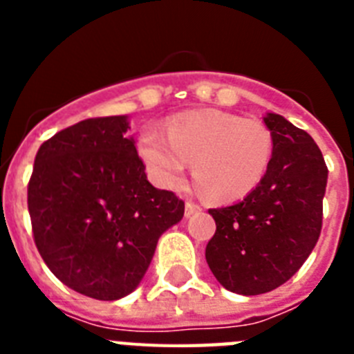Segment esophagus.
Segmentation results:
<instances>
[{"mask_svg": "<svg viewBox=\"0 0 354 354\" xmlns=\"http://www.w3.org/2000/svg\"><path fill=\"white\" fill-rule=\"evenodd\" d=\"M196 211H200V205L193 204V202H186V207H184V214L192 216V214H195Z\"/></svg>", "mask_w": 354, "mask_h": 354, "instance_id": "obj_1", "label": "esophagus"}]
</instances>
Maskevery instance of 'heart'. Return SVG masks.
I'll list each match as a JSON object with an SVG mask.
<instances>
[{"instance_id":"1","label":"heart","mask_w":354,"mask_h":354,"mask_svg":"<svg viewBox=\"0 0 354 354\" xmlns=\"http://www.w3.org/2000/svg\"><path fill=\"white\" fill-rule=\"evenodd\" d=\"M149 175L161 187H177L187 162L196 187L212 202H237L261 186L273 161V134L264 122L223 111L179 115L167 136L147 129L138 143Z\"/></svg>"}]
</instances>
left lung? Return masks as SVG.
<instances>
[{
	"mask_svg": "<svg viewBox=\"0 0 354 354\" xmlns=\"http://www.w3.org/2000/svg\"><path fill=\"white\" fill-rule=\"evenodd\" d=\"M274 152L268 175L248 196L209 209L216 232L205 261L216 280L255 296L286 283L314 250L323 227L328 168L312 136L280 115L264 118Z\"/></svg>",
	"mask_w": 354,
	"mask_h": 354,
	"instance_id": "obj_1",
	"label": "left lung"
}]
</instances>
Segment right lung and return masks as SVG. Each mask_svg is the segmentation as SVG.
<instances>
[{
	"label": "right lung",
	"mask_w": 354,
	"mask_h": 354,
	"mask_svg": "<svg viewBox=\"0 0 354 354\" xmlns=\"http://www.w3.org/2000/svg\"><path fill=\"white\" fill-rule=\"evenodd\" d=\"M127 117L77 122L40 145L28 183L31 232L62 283L113 301L136 289L184 202L147 180Z\"/></svg>",
	"instance_id": "obj_1"
}]
</instances>
